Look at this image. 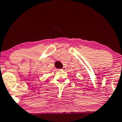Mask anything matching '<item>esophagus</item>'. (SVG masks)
Here are the masks:
<instances>
[{"mask_svg":"<svg viewBox=\"0 0 122 122\" xmlns=\"http://www.w3.org/2000/svg\"><path fill=\"white\" fill-rule=\"evenodd\" d=\"M61 70H66V67H62V69H61Z\"/></svg>","mask_w":122,"mask_h":122,"instance_id":"1","label":"esophagus"}]
</instances>
